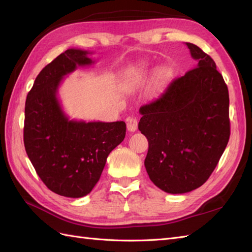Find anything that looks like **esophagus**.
Here are the masks:
<instances>
[{"instance_id": "esophagus-1", "label": "esophagus", "mask_w": 252, "mask_h": 252, "mask_svg": "<svg viewBox=\"0 0 252 252\" xmlns=\"http://www.w3.org/2000/svg\"><path fill=\"white\" fill-rule=\"evenodd\" d=\"M138 120L136 117H129L126 120V127L130 132H134L137 129Z\"/></svg>"}]
</instances>
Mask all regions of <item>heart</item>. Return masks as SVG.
Returning a JSON list of instances; mask_svg holds the SVG:
<instances>
[{
  "label": "heart",
  "mask_w": 252,
  "mask_h": 252,
  "mask_svg": "<svg viewBox=\"0 0 252 252\" xmlns=\"http://www.w3.org/2000/svg\"><path fill=\"white\" fill-rule=\"evenodd\" d=\"M146 79V69L143 66L133 67L126 72V82L130 85H135Z\"/></svg>",
  "instance_id": "obj_1"
}]
</instances>
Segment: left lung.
<instances>
[{"label": "left lung", "mask_w": 252, "mask_h": 252, "mask_svg": "<svg viewBox=\"0 0 252 252\" xmlns=\"http://www.w3.org/2000/svg\"><path fill=\"white\" fill-rule=\"evenodd\" d=\"M197 67L169 83L140 108V130L148 140L145 168L153 183L184 194L210 178L231 135L227 85L215 61L186 43Z\"/></svg>", "instance_id": "obj_1"}]
</instances>
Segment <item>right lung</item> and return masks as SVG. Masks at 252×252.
Segmentation results:
<instances>
[{"label":"right lung","mask_w":252,"mask_h":252,"mask_svg":"<svg viewBox=\"0 0 252 252\" xmlns=\"http://www.w3.org/2000/svg\"><path fill=\"white\" fill-rule=\"evenodd\" d=\"M89 53L70 49L37 74L27 95L24 144L46 187L70 198L88 195L97 183L112 149L125 140L126 122L68 120L56 97L65 74L90 65Z\"/></svg>","instance_id":"1"}]
</instances>
